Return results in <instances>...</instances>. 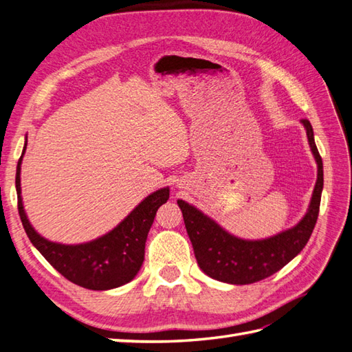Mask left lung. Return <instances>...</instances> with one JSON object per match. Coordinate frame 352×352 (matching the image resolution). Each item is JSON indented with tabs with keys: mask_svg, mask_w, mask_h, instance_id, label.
Returning <instances> with one entry per match:
<instances>
[{
	"mask_svg": "<svg viewBox=\"0 0 352 352\" xmlns=\"http://www.w3.org/2000/svg\"><path fill=\"white\" fill-rule=\"evenodd\" d=\"M300 123L305 127L308 144L318 164V179L305 216L293 228L267 239L245 240L229 234L196 206L185 200H177L197 264L208 276L236 285L261 281L290 263L310 240L324 188V166L314 142L310 121L302 120Z\"/></svg>",
	"mask_w": 352,
	"mask_h": 352,
	"instance_id": "obj_1",
	"label": "left lung"
}]
</instances>
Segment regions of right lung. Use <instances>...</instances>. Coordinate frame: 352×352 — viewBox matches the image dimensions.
<instances>
[{
    "mask_svg": "<svg viewBox=\"0 0 352 352\" xmlns=\"http://www.w3.org/2000/svg\"><path fill=\"white\" fill-rule=\"evenodd\" d=\"M27 148V138L16 167L18 211L25 234L32 245L60 275L85 289L111 290L131 283L144 261L147 234L157 208L170 197V188L164 186L136 205L120 223L107 234L80 245H62L50 241L32 226L23 196H21V164Z\"/></svg>",
    "mask_w": 352,
    "mask_h": 352,
    "instance_id": "obj_1",
    "label": "right lung"
}]
</instances>
